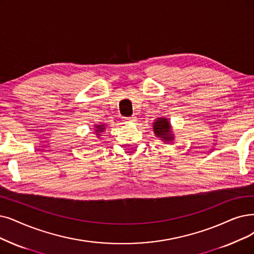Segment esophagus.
<instances>
[{
	"label": "esophagus",
	"mask_w": 254,
	"mask_h": 254,
	"mask_svg": "<svg viewBox=\"0 0 254 254\" xmlns=\"http://www.w3.org/2000/svg\"><path fill=\"white\" fill-rule=\"evenodd\" d=\"M126 122H135L136 118L135 117H129V118H125L124 119Z\"/></svg>",
	"instance_id": "34e87169"
}]
</instances>
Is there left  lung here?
<instances>
[{
	"label": "left lung",
	"instance_id": "1",
	"mask_svg": "<svg viewBox=\"0 0 254 254\" xmlns=\"http://www.w3.org/2000/svg\"><path fill=\"white\" fill-rule=\"evenodd\" d=\"M153 130L157 137H160L166 143H170L174 139L173 132L171 130L170 122L167 118H158L153 123Z\"/></svg>",
	"mask_w": 254,
	"mask_h": 254
}]
</instances>
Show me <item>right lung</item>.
<instances>
[{
    "instance_id": "obj_1",
    "label": "right lung",
    "mask_w": 254,
    "mask_h": 254,
    "mask_svg": "<svg viewBox=\"0 0 254 254\" xmlns=\"http://www.w3.org/2000/svg\"><path fill=\"white\" fill-rule=\"evenodd\" d=\"M104 130H105V125L104 124L103 125H97V126H95V133L97 135H100V133H102Z\"/></svg>"
}]
</instances>
